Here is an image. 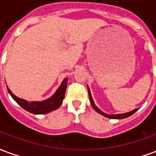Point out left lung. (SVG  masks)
I'll return each instance as SVG.
<instances>
[{
    "mask_svg": "<svg viewBox=\"0 0 156 156\" xmlns=\"http://www.w3.org/2000/svg\"><path fill=\"white\" fill-rule=\"evenodd\" d=\"M88 96H89V100H90V104L93 106V108H94V110L96 112H98V114H100L101 115H104L105 117H107L108 119H125V118H128L131 116L132 115H134L135 112L137 111L138 108H135V109H133L132 111L130 112H128V113H124V114H118V115H107V114H105L104 112L102 111L101 109H99V108L94 105V99L92 98V94H91V92H90V89L88 88Z\"/></svg>",
    "mask_w": 156,
    "mask_h": 156,
    "instance_id": "left-lung-1",
    "label": "left lung"
}]
</instances>
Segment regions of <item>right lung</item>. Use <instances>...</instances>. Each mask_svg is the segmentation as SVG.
Wrapping results in <instances>:
<instances>
[{"label": "right lung", "mask_w": 156, "mask_h": 156, "mask_svg": "<svg viewBox=\"0 0 156 156\" xmlns=\"http://www.w3.org/2000/svg\"><path fill=\"white\" fill-rule=\"evenodd\" d=\"M68 78L63 79V81L62 82L61 85L58 87L54 94L43 101H27L23 98L16 97L9 89L7 86H6V88H7V91L12 96V98L25 110L30 112L32 114H34V115H44V114H48L53 110H56L57 108L61 106L65 97V92H66V88H67V85H68Z\"/></svg>", "instance_id": "1"}]
</instances>
